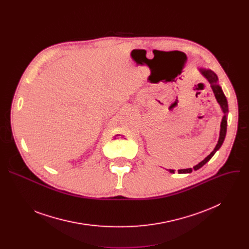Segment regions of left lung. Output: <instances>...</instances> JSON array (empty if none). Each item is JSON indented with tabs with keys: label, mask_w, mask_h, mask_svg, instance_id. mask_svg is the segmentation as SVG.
Segmentation results:
<instances>
[{
	"label": "left lung",
	"mask_w": 249,
	"mask_h": 249,
	"mask_svg": "<svg viewBox=\"0 0 249 249\" xmlns=\"http://www.w3.org/2000/svg\"><path fill=\"white\" fill-rule=\"evenodd\" d=\"M200 73L203 75V77H205V79L209 82V84L211 85V88L213 89V92L215 94V97L217 99V101L219 102L221 108L224 112V116L222 119V123H221V130H220V137H219V141L218 144L216 145L214 151H213L207 158H205L201 162H199L198 164H196L195 166H193V168H185V169H178V173H190L193 170H197L200 167H202L206 162H208L212 157L215 155V153L221 148V146L224 143V140L226 138V134H227V124H228V112H229V105H228V100L226 95L223 92L222 88L219 85V79L218 76L213 72V71L209 70V69H199ZM169 172L174 173L173 169H169Z\"/></svg>",
	"instance_id": "left-lung-1"
}]
</instances>
